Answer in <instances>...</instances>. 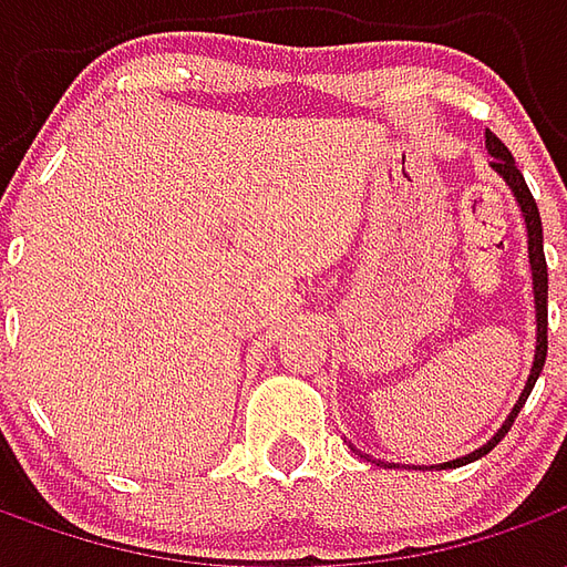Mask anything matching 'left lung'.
<instances>
[{
    "label": "left lung",
    "mask_w": 567,
    "mask_h": 567,
    "mask_svg": "<svg viewBox=\"0 0 567 567\" xmlns=\"http://www.w3.org/2000/svg\"><path fill=\"white\" fill-rule=\"evenodd\" d=\"M486 145L488 154H492V169L498 175H504V182L513 187V194L519 199V209L525 215V227H528V260H532V279H535V309H537V349H535V364H532V373H528V382H525L523 394H519V401L513 406V413L507 416V422L501 425V431L495 437L488 440L483 450H476L474 455H464V458H455V462H446L443 467H458V464H467L480 458V455H486L488 450H495V443H498L511 425L519 416V410L528 401V394L535 389L537 377H540V370H544V361H547V258H544V227H540V212H537V203L532 197V190L525 185L523 173L516 169V163H513V154L507 151V145L495 136V133H486Z\"/></svg>",
    "instance_id": "8db88e82"
}]
</instances>
